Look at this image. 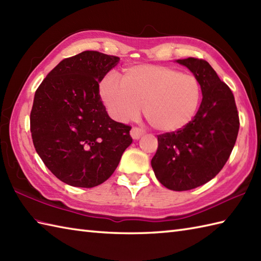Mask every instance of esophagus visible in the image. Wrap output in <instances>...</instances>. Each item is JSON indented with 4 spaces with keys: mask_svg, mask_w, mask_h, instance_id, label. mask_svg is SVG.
<instances>
[{
    "mask_svg": "<svg viewBox=\"0 0 261 261\" xmlns=\"http://www.w3.org/2000/svg\"><path fill=\"white\" fill-rule=\"evenodd\" d=\"M130 135H131V137H132V139L138 140V139H139V138L143 135V130H141L140 127L134 126V127H132V129H131V131H130Z\"/></svg>",
    "mask_w": 261,
    "mask_h": 261,
    "instance_id": "1",
    "label": "esophagus"
}]
</instances>
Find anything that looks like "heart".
I'll return each mask as SVG.
<instances>
[{
	"mask_svg": "<svg viewBox=\"0 0 261 261\" xmlns=\"http://www.w3.org/2000/svg\"><path fill=\"white\" fill-rule=\"evenodd\" d=\"M99 94L113 119L125 122L142 113L153 129L173 132L195 114L201 98L198 80L164 65H136L123 70L121 82L105 76Z\"/></svg>",
	"mask_w": 261,
	"mask_h": 261,
	"instance_id": "b5f03b06",
	"label": "heart"
}]
</instances>
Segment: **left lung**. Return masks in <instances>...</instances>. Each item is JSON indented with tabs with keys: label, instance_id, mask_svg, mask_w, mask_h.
Segmentation results:
<instances>
[{
	"label": "left lung",
	"instance_id": "8db88e82",
	"mask_svg": "<svg viewBox=\"0 0 261 261\" xmlns=\"http://www.w3.org/2000/svg\"><path fill=\"white\" fill-rule=\"evenodd\" d=\"M198 80L202 102L193 120L175 132L158 136L151 159L157 179L171 191H188L220 173L233 149L240 121L230 87L206 60L177 59Z\"/></svg>",
	"mask_w": 261,
	"mask_h": 261
}]
</instances>
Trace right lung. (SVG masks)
Returning a JSON list of instances; mask_svg holds the SVG:
<instances>
[{
  "instance_id": "add662e5",
  "label": "right lung",
  "mask_w": 261,
  "mask_h": 261,
  "mask_svg": "<svg viewBox=\"0 0 261 261\" xmlns=\"http://www.w3.org/2000/svg\"><path fill=\"white\" fill-rule=\"evenodd\" d=\"M120 58L86 50L65 58L37 88L30 113L33 146L58 179L95 187L114 173L131 145L130 125L112 120L99 95Z\"/></svg>"
}]
</instances>
